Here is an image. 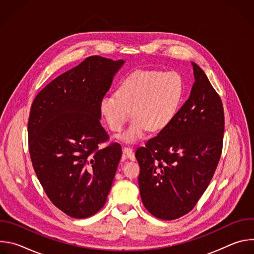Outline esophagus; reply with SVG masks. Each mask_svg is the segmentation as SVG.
I'll use <instances>...</instances> for the list:
<instances>
[{
	"label": "esophagus",
	"instance_id": "esophagus-1",
	"mask_svg": "<svg viewBox=\"0 0 254 254\" xmlns=\"http://www.w3.org/2000/svg\"><path fill=\"white\" fill-rule=\"evenodd\" d=\"M123 153H124L130 161H134V160H135L134 153H133V151H132L130 148H128V147H124V148H123Z\"/></svg>",
	"mask_w": 254,
	"mask_h": 254
}]
</instances>
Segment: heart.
I'll list each match as a JSON object with an SVG mask.
<instances>
[{
  "label": "heart",
  "instance_id": "heart-1",
  "mask_svg": "<svg viewBox=\"0 0 254 254\" xmlns=\"http://www.w3.org/2000/svg\"><path fill=\"white\" fill-rule=\"evenodd\" d=\"M185 92V81L179 72L139 69L122 78L116 94L102 96L99 111L113 131H121L132 114L129 127L119 137L133 142L149 129L160 131L169 127L182 106Z\"/></svg>",
  "mask_w": 254,
  "mask_h": 254
}]
</instances>
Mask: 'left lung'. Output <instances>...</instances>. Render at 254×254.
<instances>
[{
  "instance_id": "obj_1",
  "label": "left lung",
  "mask_w": 254,
  "mask_h": 254,
  "mask_svg": "<svg viewBox=\"0 0 254 254\" xmlns=\"http://www.w3.org/2000/svg\"><path fill=\"white\" fill-rule=\"evenodd\" d=\"M192 65L195 82L188 100L169 127L135 152L142 204L162 220L180 218L195 207L222 152L221 98L204 71Z\"/></svg>"
}]
</instances>
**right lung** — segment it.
<instances>
[{
  "label": "right lung",
  "instance_id": "right-lung-1",
  "mask_svg": "<svg viewBox=\"0 0 254 254\" xmlns=\"http://www.w3.org/2000/svg\"><path fill=\"white\" fill-rule=\"evenodd\" d=\"M90 56L35 97L28 122L33 168L50 201L66 215L87 218L105 204L122 157L100 125L99 101L124 65Z\"/></svg>",
  "mask_w": 254,
  "mask_h": 254
}]
</instances>
